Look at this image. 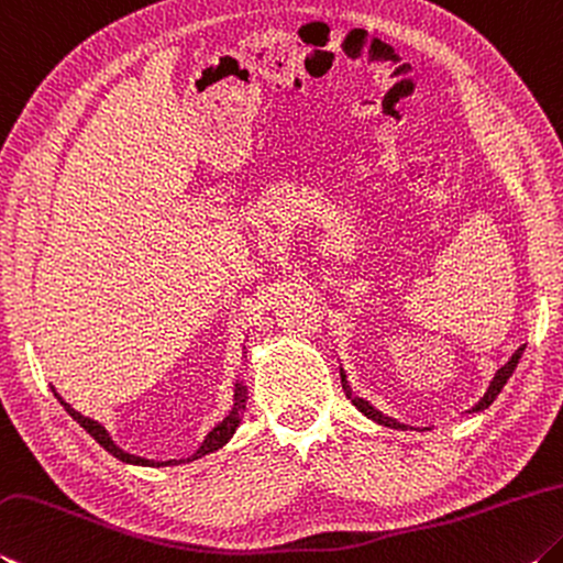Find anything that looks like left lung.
<instances>
[{"label":"left lung","mask_w":563,"mask_h":563,"mask_svg":"<svg viewBox=\"0 0 563 563\" xmlns=\"http://www.w3.org/2000/svg\"><path fill=\"white\" fill-rule=\"evenodd\" d=\"M522 354H525V344L519 346V350H517L512 356H509V362H507L505 366H499L497 374L493 376V382H489V386H487L485 396L479 398V401H477L473 408H470L467 413H479V411H485V408L493 406V401L499 396V391H503L505 384L509 382V376L515 374L519 360H522ZM340 376H342V386H344V391H346V398H352V404L356 406V411H362L366 418H372L374 423L386 426V428H396V431H408V428H411V426H406V423H401V421H396V418H391V416H384V413L379 411V408H374L369 401H366V398L354 396L350 384H346V374H344L342 366H340Z\"/></svg>","instance_id":"obj_1"}]
</instances>
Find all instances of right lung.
Masks as SVG:
<instances>
[{
	"instance_id": "1",
	"label": "right lung",
	"mask_w": 563,
	"mask_h": 563,
	"mask_svg": "<svg viewBox=\"0 0 563 563\" xmlns=\"http://www.w3.org/2000/svg\"><path fill=\"white\" fill-rule=\"evenodd\" d=\"M243 354H246V352H243ZM243 366H246V362H243ZM51 391H54V396L58 398V404L66 408V413H68L70 418H74V421H76L80 428H84V431H86L90 438H96V443L103 445L112 457H118V460H122V463H128V465H145V467H162V465L191 463V460H199V457H203V455L219 451V448H223V445H227V443L231 441L233 433H236V428L241 426L243 408H246V398H249V396H246L249 386H246V379H243V374H241L239 379H236V384H233V406H231V411L227 413V418H223V421H219L217 426L211 428V431L207 433V438H203L197 451H194L189 457H179V460H147V457H140V455H132V453H128V451H122L120 445L112 443V438H110V433L106 431L103 426H100L98 421H93V418L80 416V413L76 411V408H70V404H66L64 398H60V396L56 394L54 386H51Z\"/></svg>"
}]
</instances>
